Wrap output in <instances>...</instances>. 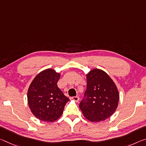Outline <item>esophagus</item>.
Instances as JSON below:
<instances>
[{"instance_id":"1","label":"esophagus","mask_w":146,"mask_h":146,"mask_svg":"<svg viewBox=\"0 0 146 146\" xmlns=\"http://www.w3.org/2000/svg\"><path fill=\"white\" fill-rule=\"evenodd\" d=\"M71 99H72V100L76 101V102H78V101H79V98H78V96L72 97V98H71Z\"/></svg>"}]
</instances>
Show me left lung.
I'll return each instance as SVG.
<instances>
[{
  "label": "left lung",
  "instance_id": "obj_1",
  "mask_svg": "<svg viewBox=\"0 0 146 146\" xmlns=\"http://www.w3.org/2000/svg\"><path fill=\"white\" fill-rule=\"evenodd\" d=\"M87 86L79 107L86 118L92 122L103 121L110 117L118 105V90L107 73L92 69L86 75Z\"/></svg>",
  "mask_w": 146,
  "mask_h": 146
}]
</instances>
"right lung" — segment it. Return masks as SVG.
Wrapping results in <instances>:
<instances>
[{"label": "right lung", "instance_id": "obj_1", "mask_svg": "<svg viewBox=\"0 0 146 146\" xmlns=\"http://www.w3.org/2000/svg\"><path fill=\"white\" fill-rule=\"evenodd\" d=\"M60 74L54 69L41 71L32 80L27 94L31 112L41 121L52 122L61 116L69 99L58 87Z\"/></svg>", "mask_w": 146, "mask_h": 146}]
</instances>
